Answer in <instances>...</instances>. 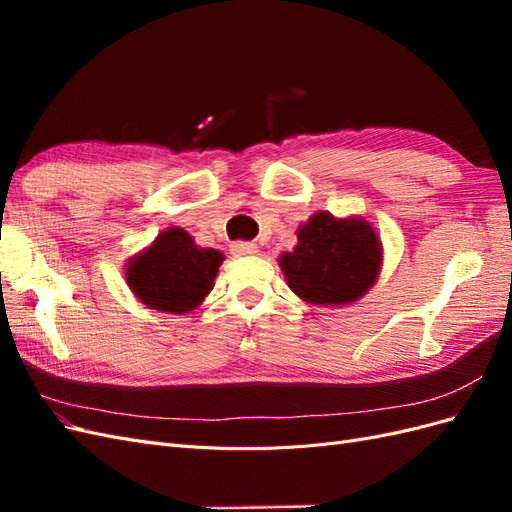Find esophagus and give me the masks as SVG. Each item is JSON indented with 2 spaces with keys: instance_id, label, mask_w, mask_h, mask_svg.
Masks as SVG:
<instances>
[{
  "instance_id": "34e87169",
  "label": "esophagus",
  "mask_w": 512,
  "mask_h": 512,
  "mask_svg": "<svg viewBox=\"0 0 512 512\" xmlns=\"http://www.w3.org/2000/svg\"><path fill=\"white\" fill-rule=\"evenodd\" d=\"M230 252L235 256H250L258 252V245L250 243V241H235L230 245Z\"/></svg>"
}]
</instances>
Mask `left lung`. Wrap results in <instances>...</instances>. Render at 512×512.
<instances>
[{
    "instance_id": "left-lung-1",
    "label": "left lung",
    "mask_w": 512,
    "mask_h": 512,
    "mask_svg": "<svg viewBox=\"0 0 512 512\" xmlns=\"http://www.w3.org/2000/svg\"><path fill=\"white\" fill-rule=\"evenodd\" d=\"M299 245L280 258L288 286L307 303L346 305L376 282L382 245L359 218L337 220L316 213L297 232Z\"/></svg>"
}]
</instances>
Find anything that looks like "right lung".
Instances as JSON below:
<instances>
[{
  "label": "right lung",
  "mask_w": 512,
  "mask_h": 512,
  "mask_svg": "<svg viewBox=\"0 0 512 512\" xmlns=\"http://www.w3.org/2000/svg\"><path fill=\"white\" fill-rule=\"evenodd\" d=\"M224 256L198 247L188 232L168 228L128 267V284L151 309L185 314L211 292Z\"/></svg>",
  "instance_id": "obj_1"
}]
</instances>
